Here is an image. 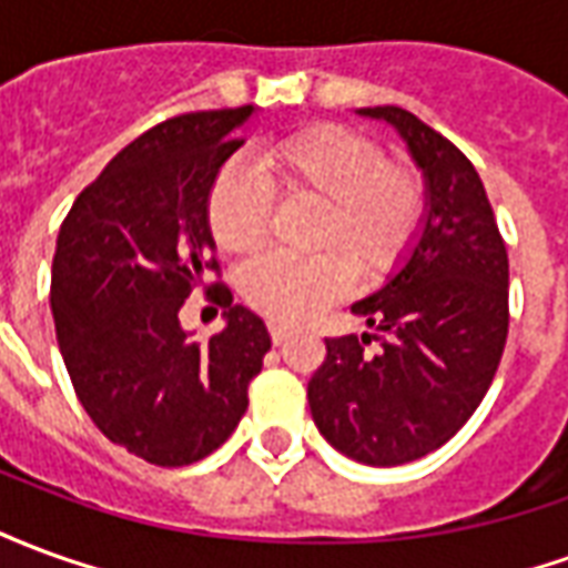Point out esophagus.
I'll list each match as a JSON object with an SVG mask.
<instances>
[{"instance_id":"34e87169","label":"esophagus","mask_w":568,"mask_h":568,"mask_svg":"<svg viewBox=\"0 0 568 568\" xmlns=\"http://www.w3.org/2000/svg\"><path fill=\"white\" fill-rule=\"evenodd\" d=\"M271 341L276 346H283L285 341H288V332H285L283 325H271Z\"/></svg>"}]
</instances>
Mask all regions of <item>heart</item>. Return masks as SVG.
Here are the masks:
<instances>
[{"label": "heart", "instance_id": "heart-1", "mask_svg": "<svg viewBox=\"0 0 568 568\" xmlns=\"http://www.w3.org/2000/svg\"><path fill=\"white\" fill-rule=\"evenodd\" d=\"M261 166L292 206H320L316 258L264 255L243 271L248 307L280 325H301L346 295L353 271L365 283L393 273L417 240L426 194L414 170L344 128H313L273 145ZM212 240L231 255L258 252L273 227L267 182L240 163L215 175L206 203Z\"/></svg>", "mask_w": 568, "mask_h": 568}]
</instances>
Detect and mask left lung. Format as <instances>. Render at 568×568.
<instances>
[{
  "label": "left lung",
  "mask_w": 568,
  "mask_h": 568,
  "mask_svg": "<svg viewBox=\"0 0 568 568\" xmlns=\"http://www.w3.org/2000/svg\"><path fill=\"white\" fill-rule=\"evenodd\" d=\"M356 115L405 140L426 212L389 280L353 304L377 334L328 337L307 402L334 450L386 468L438 450L487 395L508 337V252L480 175L450 140L398 105Z\"/></svg>",
  "instance_id": "8db88e82"
}]
</instances>
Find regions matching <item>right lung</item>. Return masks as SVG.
Listing matches in <instances>:
<instances>
[{
	"label": "right lung",
	"mask_w": 568,
	"mask_h": 568,
	"mask_svg": "<svg viewBox=\"0 0 568 568\" xmlns=\"http://www.w3.org/2000/svg\"><path fill=\"white\" fill-rule=\"evenodd\" d=\"M252 105L163 121L72 203L57 236L51 313L81 407L112 444L179 468L219 450L248 407L267 325L224 285V328L197 344L179 310L219 271L210 191Z\"/></svg>",
	"instance_id": "1"
}]
</instances>
